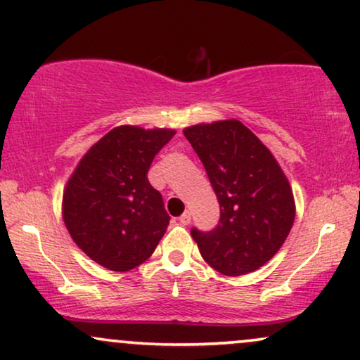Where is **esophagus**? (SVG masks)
Segmentation results:
<instances>
[{"mask_svg": "<svg viewBox=\"0 0 360 360\" xmlns=\"http://www.w3.org/2000/svg\"><path fill=\"white\" fill-rule=\"evenodd\" d=\"M179 222H181V224H183V226H188L189 222H191V212L186 211V212L183 214V216L179 217Z\"/></svg>", "mask_w": 360, "mask_h": 360, "instance_id": "1", "label": "esophagus"}]
</instances>
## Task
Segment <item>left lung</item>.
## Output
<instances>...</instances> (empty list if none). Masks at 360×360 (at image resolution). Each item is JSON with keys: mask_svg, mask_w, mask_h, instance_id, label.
Returning a JSON list of instances; mask_svg holds the SVG:
<instances>
[{"mask_svg": "<svg viewBox=\"0 0 360 360\" xmlns=\"http://www.w3.org/2000/svg\"><path fill=\"white\" fill-rule=\"evenodd\" d=\"M186 139L207 172L221 207L209 233L191 229L199 252L224 276H243L279 251L294 224L288 177L272 153L238 120L195 124Z\"/></svg>", "mask_w": 360, "mask_h": 360, "instance_id": "obj_1", "label": "left lung"}]
</instances>
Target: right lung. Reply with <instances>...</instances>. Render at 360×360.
<instances>
[{"mask_svg": "<svg viewBox=\"0 0 360 360\" xmlns=\"http://www.w3.org/2000/svg\"><path fill=\"white\" fill-rule=\"evenodd\" d=\"M176 131L120 126L84 154L63 194V219L86 256L129 271L154 252L171 217L149 184L156 154Z\"/></svg>", "mask_w": 360, "mask_h": 360, "instance_id": "1", "label": "right lung"}]
</instances>
